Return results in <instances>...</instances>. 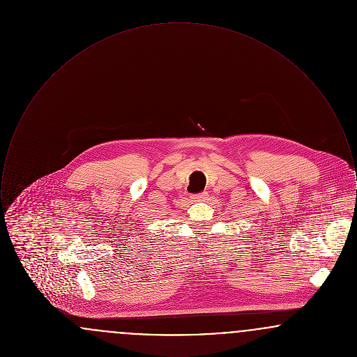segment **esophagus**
I'll return each instance as SVG.
<instances>
[{
    "mask_svg": "<svg viewBox=\"0 0 357 357\" xmlns=\"http://www.w3.org/2000/svg\"><path fill=\"white\" fill-rule=\"evenodd\" d=\"M207 197H208V194H207L206 191H204V192H199V194L191 195V199H192V201H204Z\"/></svg>",
    "mask_w": 357,
    "mask_h": 357,
    "instance_id": "obj_1",
    "label": "esophagus"
}]
</instances>
